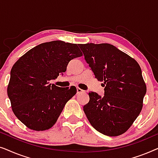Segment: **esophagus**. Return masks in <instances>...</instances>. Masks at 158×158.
Returning a JSON list of instances; mask_svg holds the SVG:
<instances>
[{"instance_id": "1", "label": "esophagus", "mask_w": 158, "mask_h": 158, "mask_svg": "<svg viewBox=\"0 0 158 158\" xmlns=\"http://www.w3.org/2000/svg\"><path fill=\"white\" fill-rule=\"evenodd\" d=\"M84 90H83L81 89V88H77V94H82V93H83Z\"/></svg>"}]
</instances>
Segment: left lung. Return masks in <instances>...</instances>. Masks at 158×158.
I'll list each match as a JSON object with an SVG mask.
<instances>
[{
    "label": "left lung",
    "mask_w": 158,
    "mask_h": 158,
    "mask_svg": "<svg viewBox=\"0 0 158 158\" xmlns=\"http://www.w3.org/2000/svg\"><path fill=\"white\" fill-rule=\"evenodd\" d=\"M96 78L102 81L104 96L88 93L83 106L88 121L103 135L115 137L131 126L141 112L147 88L135 59L110 44H79Z\"/></svg>",
    "instance_id": "1"
}]
</instances>
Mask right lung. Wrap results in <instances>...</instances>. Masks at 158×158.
Instances as JSON below:
<instances>
[{"mask_svg": "<svg viewBox=\"0 0 158 158\" xmlns=\"http://www.w3.org/2000/svg\"><path fill=\"white\" fill-rule=\"evenodd\" d=\"M82 55L76 44L52 41L31 49L14 64L8 96L15 116L28 128L44 131L55 124L77 89L49 81L63 75L69 62Z\"/></svg>", "mask_w": 158, "mask_h": 158, "instance_id": "add662e5", "label": "right lung"}]
</instances>
